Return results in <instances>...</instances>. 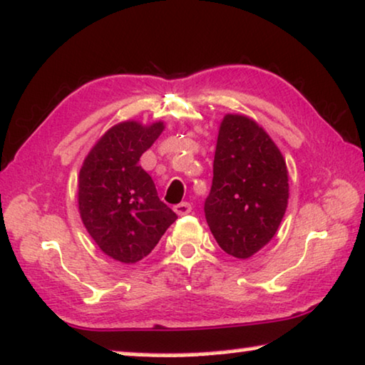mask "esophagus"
<instances>
[{"label":"esophagus","instance_id":"esophagus-1","mask_svg":"<svg viewBox=\"0 0 365 365\" xmlns=\"http://www.w3.org/2000/svg\"><path fill=\"white\" fill-rule=\"evenodd\" d=\"M173 211H175L178 216H185V215H188L190 211H192V205H190L188 201H182V203L173 206Z\"/></svg>","mask_w":365,"mask_h":365}]
</instances>
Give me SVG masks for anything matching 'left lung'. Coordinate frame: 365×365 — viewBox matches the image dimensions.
Here are the masks:
<instances>
[{"label":"left lung","instance_id":"1","mask_svg":"<svg viewBox=\"0 0 365 365\" xmlns=\"http://www.w3.org/2000/svg\"><path fill=\"white\" fill-rule=\"evenodd\" d=\"M287 205L288 172L279 148L251 118L226 114L205 200L216 242L232 257L249 259L275 236Z\"/></svg>","mask_w":365,"mask_h":365}]
</instances>
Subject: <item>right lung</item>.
Masks as SVG:
<instances>
[{
	"label": "right lung",
	"instance_id": "add662e5",
	"mask_svg": "<svg viewBox=\"0 0 365 365\" xmlns=\"http://www.w3.org/2000/svg\"><path fill=\"white\" fill-rule=\"evenodd\" d=\"M164 130V123L135 121L108 129L86 155L78 177L81 221L106 255L135 264L157 246L177 215L160 201L140 155Z\"/></svg>",
	"mask_w": 365,
	"mask_h": 365
}]
</instances>
